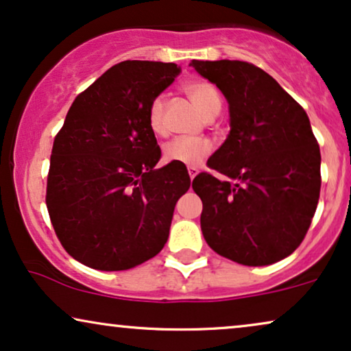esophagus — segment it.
I'll return each instance as SVG.
<instances>
[{
    "instance_id": "34e87169",
    "label": "esophagus",
    "mask_w": 351,
    "mask_h": 351,
    "mask_svg": "<svg viewBox=\"0 0 351 351\" xmlns=\"http://www.w3.org/2000/svg\"><path fill=\"white\" fill-rule=\"evenodd\" d=\"M188 173H189V178L194 180V178H196V175L199 173V170H197V168H194V167H189L188 168Z\"/></svg>"
}]
</instances>
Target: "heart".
<instances>
[{"instance_id":"obj_1","label":"heart","mask_w":351,"mask_h":351,"mask_svg":"<svg viewBox=\"0 0 351 351\" xmlns=\"http://www.w3.org/2000/svg\"><path fill=\"white\" fill-rule=\"evenodd\" d=\"M184 94L206 118L215 117L221 108V97L212 82L204 79L188 81L183 86ZM147 123L150 131L157 136L167 132L165 123V99L157 95L150 101L147 112ZM212 152V144L207 139H191V137H176L167 143L162 149V157L165 162L181 163L186 167H197Z\"/></svg>"}]
</instances>
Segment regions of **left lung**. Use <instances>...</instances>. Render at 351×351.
<instances>
[{
  "label": "left lung",
  "mask_w": 351,
  "mask_h": 351,
  "mask_svg": "<svg viewBox=\"0 0 351 351\" xmlns=\"http://www.w3.org/2000/svg\"><path fill=\"white\" fill-rule=\"evenodd\" d=\"M223 92L230 134L193 180L201 228L217 254L269 265L301 245L321 193V150L309 118L272 76L238 60L191 61Z\"/></svg>",
  "instance_id": "left-lung-1"
}]
</instances>
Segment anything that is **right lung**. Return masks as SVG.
<instances>
[{
  "instance_id": "1",
  "label": "right lung",
  "mask_w": 351,
  "mask_h": 351,
  "mask_svg": "<svg viewBox=\"0 0 351 351\" xmlns=\"http://www.w3.org/2000/svg\"><path fill=\"white\" fill-rule=\"evenodd\" d=\"M175 63L114 64L76 97L55 137L47 208L60 243L97 270H126L165 246L184 165L160 160L149 105L175 81Z\"/></svg>"
}]
</instances>
